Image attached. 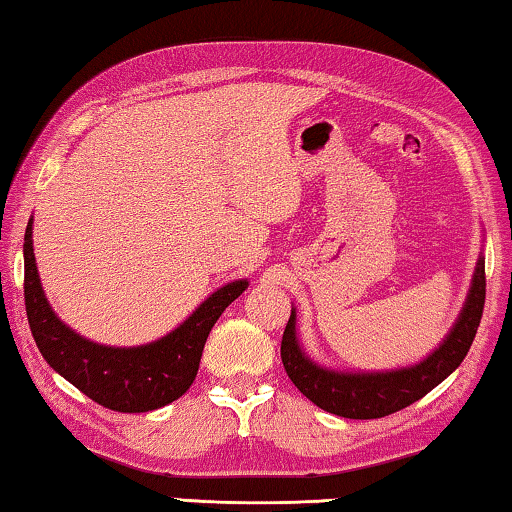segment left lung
Returning <instances> with one entry per match:
<instances>
[{"label":"left lung","mask_w":512,"mask_h":512,"mask_svg":"<svg viewBox=\"0 0 512 512\" xmlns=\"http://www.w3.org/2000/svg\"><path fill=\"white\" fill-rule=\"evenodd\" d=\"M483 305L485 262L478 259L467 303L462 307L456 328L444 339V344L417 367L389 373H335L316 367L300 351L296 339V314L291 312L280 344L282 364L300 394H305L321 410L346 419L387 417L419 401L421 396L440 385L449 373L456 371L474 342Z\"/></svg>","instance_id":"1"}]
</instances>
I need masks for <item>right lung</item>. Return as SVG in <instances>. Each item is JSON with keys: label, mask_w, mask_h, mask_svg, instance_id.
<instances>
[{"label": "right lung", "mask_w": 512, "mask_h": 512, "mask_svg": "<svg viewBox=\"0 0 512 512\" xmlns=\"http://www.w3.org/2000/svg\"><path fill=\"white\" fill-rule=\"evenodd\" d=\"M246 287V280H237L218 289L180 328L154 344L97 346L54 316L38 280L31 221L24 232V307L36 346L47 364L79 392L116 412H148L180 399L196 380L202 348L218 316Z\"/></svg>", "instance_id": "add662e5"}]
</instances>
